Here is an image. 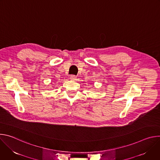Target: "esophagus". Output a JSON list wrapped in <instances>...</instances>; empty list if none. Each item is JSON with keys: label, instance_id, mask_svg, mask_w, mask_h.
Listing matches in <instances>:
<instances>
[{"label": "esophagus", "instance_id": "esophagus-1", "mask_svg": "<svg viewBox=\"0 0 160 160\" xmlns=\"http://www.w3.org/2000/svg\"><path fill=\"white\" fill-rule=\"evenodd\" d=\"M70 78L72 80H76V79H77V77H76L75 75H71Z\"/></svg>", "mask_w": 160, "mask_h": 160}]
</instances>
